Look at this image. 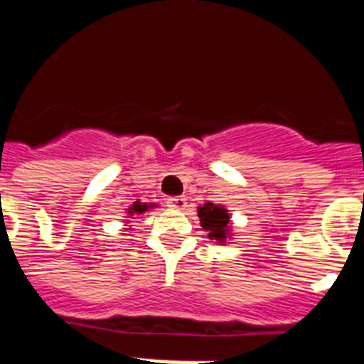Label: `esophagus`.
<instances>
[{
    "instance_id": "obj_1",
    "label": "esophagus",
    "mask_w": 364,
    "mask_h": 364,
    "mask_svg": "<svg viewBox=\"0 0 364 364\" xmlns=\"http://www.w3.org/2000/svg\"><path fill=\"white\" fill-rule=\"evenodd\" d=\"M167 204L171 205L173 210H186L188 202H186V197H171L167 200Z\"/></svg>"
}]
</instances>
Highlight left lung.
<instances>
[{
	"instance_id": "left-lung-1",
	"label": "left lung",
	"mask_w": 364,
	"mask_h": 364,
	"mask_svg": "<svg viewBox=\"0 0 364 364\" xmlns=\"http://www.w3.org/2000/svg\"><path fill=\"white\" fill-rule=\"evenodd\" d=\"M200 226L208 231V239L217 240L218 244H224L231 235V215L230 211L220 204L205 202L204 205L197 208Z\"/></svg>"
}]
</instances>
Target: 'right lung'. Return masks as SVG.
Wrapping results in <instances>:
<instances>
[{"label": "right lung", "instance_id": "add662e5", "mask_svg": "<svg viewBox=\"0 0 364 364\" xmlns=\"http://www.w3.org/2000/svg\"><path fill=\"white\" fill-rule=\"evenodd\" d=\"M156 205L159 204H154V202H151V204H144V202L136 200V202H133V205H129V208H127V215H129V218L133 217V215H142V213H146L147 210H151V208H156Z\"/></svg>", "mask_w": 364, "mask_h": 364}]
</instances>
